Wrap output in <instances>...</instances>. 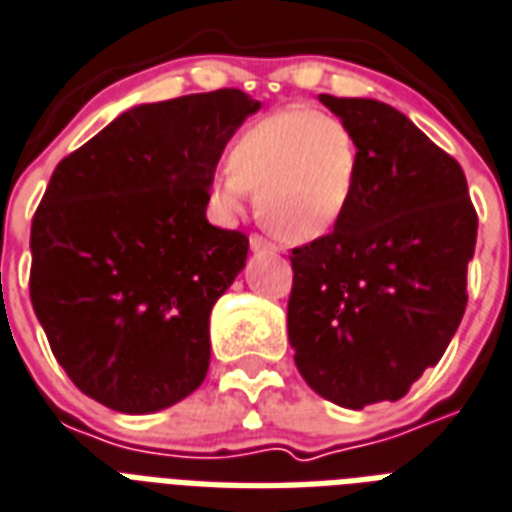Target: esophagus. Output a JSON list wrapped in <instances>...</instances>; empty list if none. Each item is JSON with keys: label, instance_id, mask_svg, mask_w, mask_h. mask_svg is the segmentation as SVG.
<instances>
[{"label": "esophagus", "instance_id": "esophagus-1", "mask_svg": "<svg viewBox=\"0 0 512 512\" xmlns=\"http://www.w3.org/2000/svg\"><path fill=\"white\" fill-rule=\"evenodd\" d=\"M249 247L255 249V252H276V244L265 239V236H260V233H252V236H249Z\"/></svg>", "mask_w": 512, "mask_h": 512}]
</instances>
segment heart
<instances>
[{"instance_id": "b5f03b06", "label": "heart", "mask_w": 512, "mask_h": 512, "mask_svg": "<svg viewBox=\"0 0 512 512\" xmlns=\"http://www.w3.org/2000/svg\"><path fill=\"white\" fill-rule=\"evenodd\" d=\"M360 177L351 128L311 107L276 109L233 142L212 182L214 204L236 214L257 193V214L287 244L322 239L349 212Z\"/></svg>"}]
</instances>
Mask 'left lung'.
<instances>
[{
  "label": "left lung",
  "instance_id": "1",
  "mask_svg": "<svg viewBox=\"0 0 512 512\" xmlns=\"http://www.w3.org/2000/svg\"><path fill=\"white\" fill-rule=\"evenodd\" d=\"M319 101L351 128L360 177L327 236L295 247L287 333L325 400H400L438 365L467 308L478 214L462 166L376 99Z\"/></svg>",
  "mask_w": 512,
  "mask_h": 512
}]
</instances>
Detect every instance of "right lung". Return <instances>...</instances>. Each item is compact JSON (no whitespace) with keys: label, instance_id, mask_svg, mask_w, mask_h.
Segmentation results:
<instances>
[{"label":"right lung","instance_id":"1","mask_svg":"<svg viewBox=\"0 0 512 512\" xmlns=\"http://www.w3.org/2000/svg\"><path fill=\"white\" fill-rule=\"evenodd\" d=\"M260 101L239 88L142 104L58 163L31 220V306L72 384L152 413L209 370V314L247 263L206 220L222 150Z\"/></svg>","mask_w":512,"mask_h":512}]
</instances>
